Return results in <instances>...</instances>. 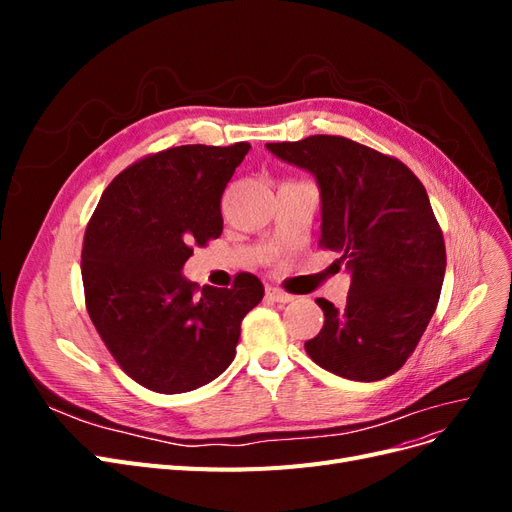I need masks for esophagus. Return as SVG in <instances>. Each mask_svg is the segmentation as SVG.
I'll return each instance as SVG.
<instances>
[{
	"label": "esophagus",
	"instance_id": "1",
	"mask_svg": "<svg viewBox=\"0 0 512 512\" xmlns=\"http://www.w3.org/2000/svg\"><path fill=\"white\" fill-rule=\"evenodd\" d=\"M267 297L273 299V301H277V303H290V301H294L292 294H288V292H284V290H280V288H273V286L267 288Z\"/></svg>",
	"mask_w": 512,
	"mask_h": 512
}]
</instances>
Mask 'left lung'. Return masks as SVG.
<instances>
[{
    "mask_svg": "<svg viewBox=\"0 0 512 512\" xmlns=\"http://www.w3.org/2000/svg\"><path fill=\"white\" fill-rule=\"evenodd\" d=\"M320 185V247L352 273L344 307L316 299L324 327L305 342L316 365L374 382L408 361L436 312L446 271L442 228L423 183L393 156L344 136L267 143Z\"/></svg>",
    "mask_w": 512,
    "mask_h": 512,
    "instance_id": "left-lung-1",
    "label": "left lung"
}]
</instances>
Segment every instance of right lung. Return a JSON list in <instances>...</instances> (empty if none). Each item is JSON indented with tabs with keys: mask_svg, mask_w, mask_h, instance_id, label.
<instances>
[{
	"mask_svg": "<svg viewBox=\"0 0 512 512\" xmlns=\"http://www.w3.org/2000/svg\"><path fill=\"white\" fill-rule=\"evenodd\" d=\"M250 143L149 153L108 183L83 239L87 314L117 365L149 391L185 393L235 359L241 320L265 294L252 273L203 288L181 269L222 235V194Z\"/></svg>",
	"mask_w": 512,
	"mask_h": 512,
	"instance_id": "add662e5",
	"label": "right lung"
}]
</instances>
